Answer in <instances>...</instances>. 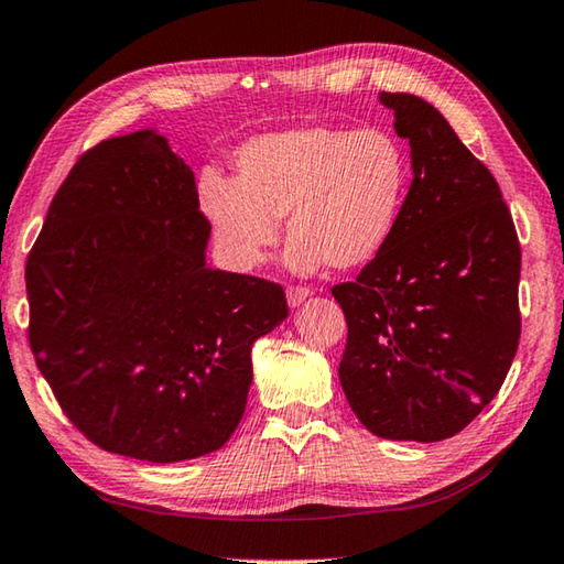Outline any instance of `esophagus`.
<instances>
[{
	"instance_id": "obj_1",
	"label": "esophagus",
	"mask_w": 564,
	"mask_h": 564,
	"mask_svg": "<svg viewBox=\"0 0 564 564\" xmlns=\"http://www.w3.org/2000/svg\"><path fill=\"white\" fill-rule=\"evenodd\" d=\"M310 294H312L310 286L296 284V286H290V290H286V302H290V306H300Z\"/></svg>"
}]
</instances>
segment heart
<instances>
[{
  "mask_svg": "<svg viewBox=\"0 0 564 564\" xmlns=\"http://www.w3.org/2000/svg\"><path fill=\"white\" fill-rule=\"evenodd\" d=\"M236 178L210 172L200 208L226 258L264 260L286 216V260L296 272L354 270L388 248L405 208L410 156L382 127L310 124L252 137L236 152Z\"/></svg>",
  "mask_w": 564,
  "mask_h": 564,
  "instance_id": "b5f03b06",
  "label": "heart"
}]
</instances>
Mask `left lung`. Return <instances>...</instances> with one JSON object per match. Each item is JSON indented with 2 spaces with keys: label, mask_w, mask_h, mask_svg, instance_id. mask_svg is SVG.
I'll use <instances>...</instances> for the list:
<instances>
[{
  "label": "left lung",
  "mask_w": 564,
  "mask_h": 564,
  "mask_svg": "<svg viewBox=\"0 0 564 564\" xmlns=\"http://www.w3.org/2000/svg\"><path fill=\"white\" fill-rule=\"evenodd\" d=\"M412 184L388 248L332 286L348 324L338 378L366 430L442 442L496 398L520 338V242L494 174L440 110L380 93Z\"/></svg>",
  "instance_id": "left-lung-1"
}]
</instances>
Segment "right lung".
I'll return each instance as SVG.
<instances>
[{"instance_id": "add662e5", "label": "right lung", "mask_w": 564, "mask_h": 564, "mask_svg": "<svg viewBox=\"0 0 564 564\" xmlns=\"http://www.w3.org/2000/svg\"><path fill=\"white\" fill-rule=\"evenodd\" d=\"M191 166L154 130L80 154L26 260L29 344L100 449L172 464L242 420L250 348L290 314L278 282L206 268Z\"/></svg>"}]
</instances>
